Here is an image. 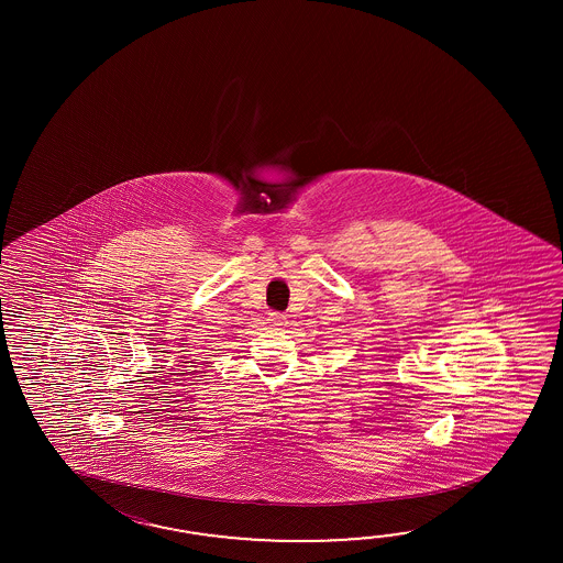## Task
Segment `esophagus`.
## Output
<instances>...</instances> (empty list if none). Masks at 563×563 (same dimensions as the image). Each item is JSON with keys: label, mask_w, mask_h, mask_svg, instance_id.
<instances>
[{"label": "esophagus", "mask_w": 563, "mask_h": 563, "mask_svg": "<svg viewBox=\"0 0 563 563\" xmlns=\"http://www.w3.org/2000/svg\"><path fill=\"white\" fill-rule=\"evenodd\" d=\"M286 313H279V311L269 313V323H274V325H286Z\"/></svg>", "instance_id": "1"}]
</instances>
